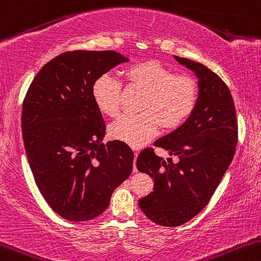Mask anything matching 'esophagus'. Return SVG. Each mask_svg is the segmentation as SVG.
<instances>
[{"instance_id": "obj_1", "label": "esophagus", "mask_w": 261, "mask_h": 261, "mask_svg": "<svg viewBox=\"0 0 261 261\" xmlns=\"http://www.w3.org/2000/svg\"><path fill=\"white\" fill-rule=\"evenodd\" d=\"M137 157H138V153H134V158H136V160H137ZM133 172H137V167H136V165H134L133 166Z\"/></svg>"}]
</instances>
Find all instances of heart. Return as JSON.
<instances>
[{
    "mask_svg": "<svg viewBox=\"0 0 261 261\" xmlns=\"http://www.w3.org/2000/svg\"><path fill=\"white\" fill-rule=\"evenodd\" d=\"M128 85L144 91L139 114H124L109 125L114 139L134 148L149 142L160 130L181 125L195 109L197 84L186 75H174L167 66L154 60L141 61L124 71ZM122 84L111 74L96 77L91 88L93 100L98 109L109 117L118 114Z\"/></svg>",
    "mask_w": 261,
    "mask_h": 261,
    "instance_id": "obj_1",
    "label": "heart"
}]
</instances>
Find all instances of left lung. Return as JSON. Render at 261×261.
<instances>
[{"mask_svg":"<svg viewBox=\"0 0 261 261\" xmlns=\"http://www.w3.org/2000/svg\"><path fill=\"white\" fill-rule=\"evenodd\" d=\"M197 77L195 109L177 129L154 142L172 158L146 148L137 158L138 171L154 179L153 191L138 201L154 224L176 227L200 214L232 162L238 122L232 96L221 77L200 63L173 56Z\"/></svg>","mask_w":261,"mask_h":261,"instance_id":"obj_1","label":"left lung"}]
</instances>
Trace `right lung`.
Segmentation results:
<instances>
[{
  "label": "right lung",
  "instance_id": "add662e5",
  "mask_svg": "<svg viewBox=\"0 0 261 261\" xmlns=\"http://www.w3.org/2000/svg\"><path fill=\"white\" fill-rule=\"evenodd\" d=\"M129 59L115 51H68L42 66L22 106V138L36 186L69 221L104 212L130 176L134 153L124 142L101 143L106 123L91 88Z\"/></svg>",
  "mask_w": 261,
  "mask_h": 261
}]
</instances>
